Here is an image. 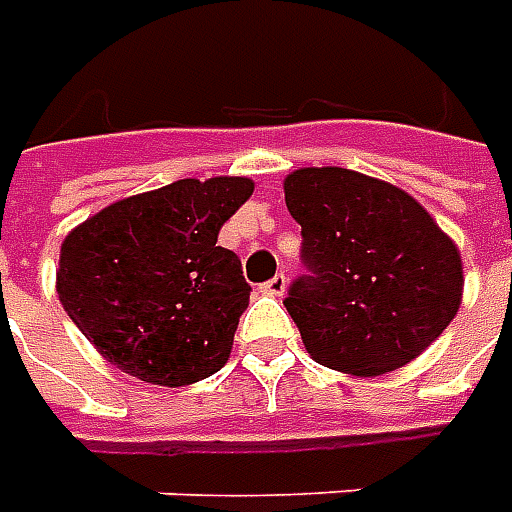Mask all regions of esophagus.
Masks as SVG:
<instances>
[{
	"label": "esophagus",
	"instance_id": "obj_1",
	"mask_svg": "<svg viewBox=\"0 0 512 512\" xmlns=\"http://www.w3.org/2000/svg\"><path fill=\"white\" fill-rule=\"evenodd\" d=\"M288 288V277L285 274H274L271 280L263 282V293H271V296H282Z\"/></svg>",
	"mask_w": 512,
	"mask_h": 512
}]
</instances>
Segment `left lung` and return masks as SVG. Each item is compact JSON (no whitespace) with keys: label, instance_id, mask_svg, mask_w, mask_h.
Returning a JSON list of instances; mask_svg holds the SVG:
<instances>
[{"label":"left lung","instance_id":"left-lung-1","mask_svg":"<svg viewBox=\"0 0 512 512\" xmlns=\"http://www.w3.org/2000/svg\"><path fill=\"white\" fill-rule=\"evenodd\" d=\"M285 205L302 263L282 305L316 363L377 377L418 357L457 316L463 263L413 196L349 169H299Z\"/></svg>","mask_w":512,"mask_h":512}]
</instances>
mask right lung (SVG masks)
<instances>
[{
    "label": "right lung",
    "instance_id": "1",
    "mask_svg": "<svg viewBox=\"0 0 512 512\" xmlns=\"http://www.w3.org/2000/svg\"><path fill=\"white\" fill-rule=\"evenodd\" d=\"M252 191L246 177L177 180L66 235L57 296L107 363L166 388L227 363L252 288L238 255L216 241Z\"/></svg>",
    "mask_w": 512,
    "mask_h": 512
}]
</instances>
